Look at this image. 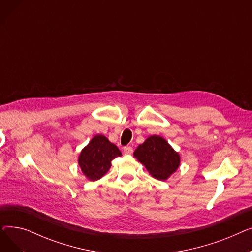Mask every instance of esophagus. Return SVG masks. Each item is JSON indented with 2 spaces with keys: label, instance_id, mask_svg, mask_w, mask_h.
Instances as JSON below:
<instances>
[{
  "label": "esophagus",
  "instance_id": "34e87169",
  "mask_svg": "<svg viewBox=\"0 0 252 252\" xmlns=\"http://www.w3.org/2000/svg\"><path fill=\"white\" fill-rule=\"evenodd\" d=\"M133 147H130V146H126V147H124V153L125 154H126V155H129V154H133Z\"/></svg>",
  "mask_w": 252,
  "mask_h": 252
}]
</instances>
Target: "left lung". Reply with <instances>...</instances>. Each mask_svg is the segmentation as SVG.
Masks as SVG:
<instances>
[{
    "instance_id": "left-lung-1",
    "label": "left lung",
    "mask_w": 252,
    "mask_h": 252,
    "mask_svg": "<svg viewBox=\"0 0 252 252\" xmlns=\"http://www.w3.org/2000/svg\"><path fill=\"white\" fill-rule=\"evenodd\" d=\"M134 156L146 166L153 178L160 181L166 180L180 165L179 154L159 136H151L146 139L135 150Z\"/></svg>"
}]
</instances>
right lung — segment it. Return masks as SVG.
<instances>
[{
    "label": "right lung",
    "mask_w": 252,
    "mask_h": 252,
    "mask_svg": "<svg viewBox=\"0 0 252 252\" xmlns=\"http://www.w3.org/2000/svg\"><path fill=\"white\" fill-rule=\"evenodd\" d=\"M122 152L109 140L97 135L91 140L78 157V164L85 176L91 181L101 179L111 166L114 158L121 156Z\"/></svg>",
    "instance_id": "obj_1"
}]
</instances>
